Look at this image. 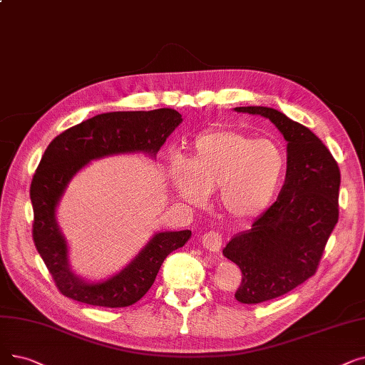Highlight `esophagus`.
Masks as SVG:
<instances>
[{"instance_id": "esophagus-1", "label": "esophagus", "mask_w": 365, "mask_h": 365, "mask_svg": "<svg viewBox=\"0 0 365 365\" xmlns=\"http://www.w3.org/2000/svg\"><path fill=\"white\" fill-rule=\"evenodd\" d=\"M202 246L210 252H219L222 246V235L216 231L205 232L202 235Z\"/></svg>"}]
</instances>
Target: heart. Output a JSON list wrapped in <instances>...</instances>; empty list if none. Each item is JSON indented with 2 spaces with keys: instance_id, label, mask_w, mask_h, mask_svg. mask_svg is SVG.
Segmentation results:
<instances>
[{
  "instance_id": "heart-1",
  "label": "heart",
  "mask_w": 365,
  "mask_h": 365,
  "mask_svg": "<svg viewBox=\"0 0 365 365\" xmlns=\"http://www.w3.org/2000/svg\"><path fill=\"white\" fill-rule=\"evenodd\" d=\"M284 173L287 155L277 141L232 130L200 135L189 161L174 160L170 168L179 198L204 207L217 189L222 209L237 219L259 215L277 194Z\"/></svg>"
}]
</instances>
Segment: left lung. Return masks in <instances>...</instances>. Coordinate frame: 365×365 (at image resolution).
Here are the masks:
<instances>
[{"label": "left lung", "instance_id": "1", "mask_svg": "<svg viewBox=\"0 0 365 365\" xmlns=\"http://www.w3.org/2000/svg\"><path fill=\"white\" fill-rule=\"evenodd\" d=\"M235 112L270 119L288 141L287 179L277 200L224 249L242 270L237 301L258 304L292 291L318 270L339 220L340 170L318 137L279 110L249 106Z\"/></svg>", "mask_w": 365, "mask_h": 365}]
</instances>
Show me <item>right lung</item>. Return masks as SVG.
Returning a JSON list of instances; mask_svg holds the SVG:
<instances>
[{
  "mask_svg": "<svg viewBox=\"0 0 365 365\" xmlns=\"http://www.w3.org/2000/svg\"><path fill=\"white\" fill-rule=\"evenodd\" d=\"M180 122L182 115L173 108L103 113L71 126L47 146L29 189L33 239L62 295L91 306H131L150 289L164 259L189 240V230L158 232L120 273L86 282L71 272L67 242L56 222V205L78 170L110 155L143 152L155 156Z\"/></svg>",
  "mask_w": 365,
  "mask_h": 365,
  "instance_id": "1",
  "label": "right lung"
}]
</instances>
